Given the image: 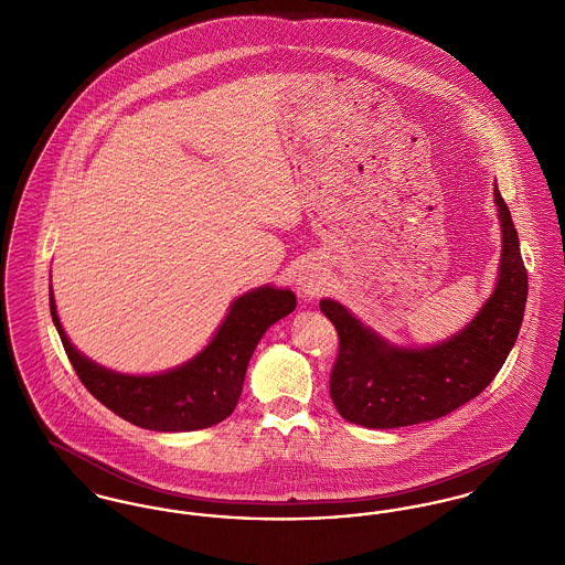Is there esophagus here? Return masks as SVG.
Listing matches in <instances>:
<instances>
[{
    "label": "esophagus",
    "instance_id": "obj_1",
    "mask_svg": "<svg viewBox=\"0 0 565 565\" xmlns=\"http://www.w3.org/2000/svg\"><path fill=\"white\" fill-rule=\"evenodd\" d=\"M297 286H299L301 295L309 299V297H316V295L320 292L322 281H320V275H318V273H313V270H301V273L297 275Z\"/></svg>",
    "mask_w": 565,
    "mask_h": 565
}]
</instances>
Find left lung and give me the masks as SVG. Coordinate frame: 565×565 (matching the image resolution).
Instances as JSON below:
<instances>
[{
	"mask_svg": "<svg viewBox=\"0 0 565 565\" xmlns=\"http://www.w3.org/2000/svg\"><path fill=\"white\" fill-rule=\"evenodd\" d=\"M494 202L503 227L499 284L476 320L449 342L393 348L347 307L320 301L340 338L329 393L347 422L379 430L433 422L473 399L499 374L521 331L529 281L519 232L497 186Z\"/></svg>",
	"mask_w": 565,
	"mask_h": 565,
	"instance_id": "obj_1",
	"label": "left lung"
}]
</instances>
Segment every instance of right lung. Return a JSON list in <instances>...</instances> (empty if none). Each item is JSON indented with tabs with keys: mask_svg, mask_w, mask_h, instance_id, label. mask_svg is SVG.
<instances>
[{
	"mask_svg": "<svg viewBox=\"0 0 565 565\" xmlns=\"http://www.w3.org/2000/svg\"><path fill=\"white\" fill-rule=\"evenodd\" d=\"M49 307L68 361L100 404L146 430L189 433L215 426L236 408L249 359L264 331L295 311L297 297L270 286L243 295L230 307L209 347L182 367L157 376L116 374L92 363L68 342L53 292H49Z\"/></svg>",
	"mask_w": 565,
	"mask_h": 565,
	"instance_id": "obj_1",
	"label": "right lung"
}]
</instances>
